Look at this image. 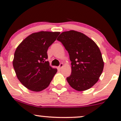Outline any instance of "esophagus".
<instances>
[{
    "label": "esophagus",
    "mask_w": 121,
    "mask_h": 121,
    "mask_svg": "<svg viewBox=\"0 0 121 121\" xmlns=\"http://www.w3.org/2000/svg\"><path fill=\"white\" fill-rule=\"evenodd\" d=\"M63 63H60V64H59V69L62 68L63 67Z\"/></svg>",
    "instance_id": "1"
}]
</instances>
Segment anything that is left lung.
<instances>
[{
  "mask_svg": "<svg viewBox=\"0 0 121 121\" xmlns=\"http://www.w3.org/2000/svg\"><path fill=\"white\" fill-rule=\"evenodd\" d=\"M57 40L64 46L72 62V73L67 78L68 82L77 91L90 89L99 80L104 69L98 46L85 35L74 30L62 32Z\"/></svg>",
  "mask_w": 121,
  "mask_h": 121,
  "instance_id": "left-lung-1",
  "label": "left lung"
}]
</instances>
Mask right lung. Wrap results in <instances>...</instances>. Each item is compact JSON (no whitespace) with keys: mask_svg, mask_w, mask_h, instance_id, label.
I'll return each instance as SVG.
<instances>
[{"mask_svg":"<svg viewBox=\"0 0 121 121\" xmlns=\"http://www.w3.org/2000/svg\"><path fill=\"white\" fill-rule=\"evenodd\" d=\"M59 32L41 31L32 34L18 46L14 53L13 67L18 79L34 91L47 88L57 72L49 65L47 50L56 41Z\"/></svg>","mask_w":121,"mask_h":121,"instance_id":"right-lung-1","label":"right lung"}]
</instances>
